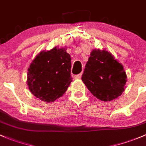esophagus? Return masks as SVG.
Masks as SVG:
<instances>
[{"instance_id":"1","label":"esophagus","mask_w":146,"mask_h":146,"mask_svg":"<svg viewBox=\"0 0 146 146\" xmlns=\"http://www.w3.org/2000/svg\"><path fill=\"white\" fill-rule=\"evenodd\" d=\"M81 77H82V74H81V73H80V74L75 76H74V78L76 80H79V79H80Z\"/></svg>"}]
</instances>
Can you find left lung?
Instances as JSON below:
<instances>
[{
    "label": "left lung",
    "instance_id": "8db88e82",
    "mask_svg": "<svg viewBox=\"0 0 146 146\" xmlns=\"http://www.w3.org/2000/svg\"><path fill=\"white\" fill-rule=\"evenodd\" d=\"M127 78L122 64L111 53L94 49L86 64L82 80L95 97L110 101L125 91Z\"/></svg>",
    "mask_w": 146,
    "mask_h": 146
}]
</instances>
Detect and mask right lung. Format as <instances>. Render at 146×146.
<instances>
[{
    "instance_id": "1",
    "label": "right lung",
    "mask_w": 146,
    "mask_h": 146,
    "mask_svg": "<svg viewBox=\"0 0 146 146\" xmlns=\"http://www.w3.org/2000/svg\"><path fill=\"white\" fill-rule=\"evenodd\" d=\"M71 58L66 47L40 52L28 68L27 83L32 94L45 102H54L70 86Z\"/></svg>"
}]
</instances>
